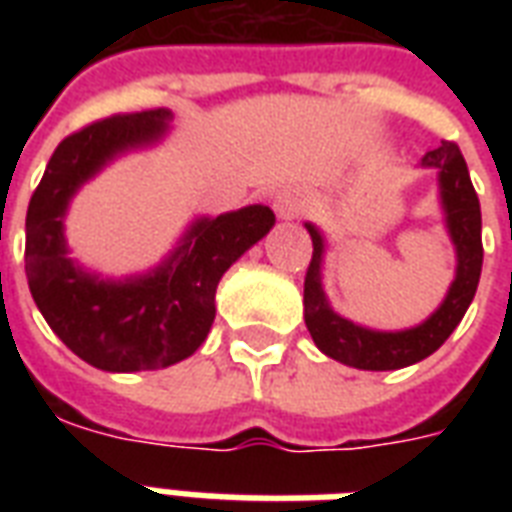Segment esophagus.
Here are the masks:
<instances>
[{
  "label": "esophagus",
  "instance_id": "obj_1",
  "mask_svg": "<svg viewBox=\"0 0 512 512\" xmlns=\"http://www.w3.org/2000/svg\"><path fill=\"white\" fill-rule=\"evenodd\" d=\"M308 204V196H305L303 188H297V185H284L279 193H276V199H273V209H276V215L281 220H295L300 212Z\"/></svg>",
  "mask_w": 512,
  "mask_h": 512
}]
</instances>
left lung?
<instances>
[{
  "label": "left lung",
  "instance_id": "obj_1",
  "mask_svg": "<svg viewBox=\"0 0 512 512\" xmlns=\"http://www.w3.org/2000/svg\"><path fill=\"white\" fill-rule=\"evenodd\" d=\"M425 170L438 172V191L444 207L446 231L452 236L457 252V271L444 303L430 313L428 319L412 329L401 332H380L337 316L329 308V300L321 287V263H324V236L319 228L305 223L313 241V257L305 273V327L321 353L335 358L340 364L369 369V372H388L417 364L430 353H436L462 321L468 305L473 303L484 265V244H481V204L476 188L470 183L468 164L462 159L457 143L444 140L436 151L422 156Z\"/></svg>",
  "mask_w": 512,
  "mask_h": 512
}]
</instances>
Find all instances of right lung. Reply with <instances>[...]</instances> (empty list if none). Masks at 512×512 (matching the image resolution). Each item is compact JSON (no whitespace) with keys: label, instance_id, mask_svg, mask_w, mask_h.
<instances>
[{"label":"right lung","instance_id":"obj_1","mask_svg":"<svg viewBox=\"0 0 512 512\" xmlns=\"http://www.w3.org/2000/svg\"><path fill=\"white\" fill-rule=\"evenodd\" d=\"M167 108L119 114L60 140L28 201L26 279L36 308L76 356L103 372H146L183 361L207 340L223 273L276 223L271 207L199 217L159 268L124 281L100 279L68 257V201L111 159L154 146Z\"/></svg>","mask_w":512,"mask_h":512}]
</instances>
